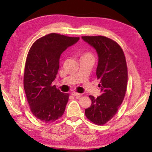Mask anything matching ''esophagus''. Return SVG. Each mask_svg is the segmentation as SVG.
I'll list each match as a JSON object with an SVG mask.
<instances>
[{
  "label": "esophagus",
  "mask_w": 152,
  "mask_h": 152,
  "mask_svg": "<svg viewBox=\"0 0 152 152\" xmlns=\"http://www.w3.org/2000/svg\"><path fill=\"white\" fill-rule=\"evenodd\" d=\"M71 95H72L74 96H76L77 98L80 97V96L82 95L81 93H76V92H72V93H71Z\"/></svg>",
  "instance_id": "34e87169"
}]
</instances>
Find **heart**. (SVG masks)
Wrapping results in <instances>:
<instances>
[{
  "instance_id": "1",
  "label": "heart",
  "mask_w": 152,
  "mask_h": 152,
  "mask_svg": "<svg viewBox=\"0 0 152 152\" xmlns=\"http://www.w3.org/2000/svg\"><path fill=\"white\" fill-rule=\"evenodd\" d=\"M92 57V58H93V56H92V55H91V53H85V54L83 55V56H82V57Z\"/></svg>"
}]
</instances>
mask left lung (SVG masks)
I'll use <instances>...</instances> for the list:
<instances>
[{"label": "left lung", "instance_id": "obj_1", "mask_svg": "<svg viewBox=\"0 0 152 152\" xmlns=\"http://www.w3.org/2000/svg\"><path fill=\"white\" fill-rule=\"evenodd\" d=\"M95 48L98 55L96 75L101 80V95H92L91 105L85 110L86 116L96 125H104L117 112L127 89V67L124 51L115 41L103 36L82 37Z\"/></svg>", "mask_w": 152, "mask_h": 152}]
</instances>
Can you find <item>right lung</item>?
Returning a JSON list of instances; mask_svg holds the SVG:
<instances>
[{
	"label": "right lung",
	"mask_w": 152,
	"mask_h": 152,
	"mask_svg": "<svg viewBox=\"0 0 152 152\" xmlns=\"http://www.w3.org/2000/svg\"><path fill=\"white\" fill-rule=\"evenodd\" d=\"M80 40L51 33L38 39L31 46L25 66L23 86L31 111L40 121L50 123L61 118L69 95L51 83L59 69L61 54Z\"/></svg>",
	"instance_id": "add662e5"
}]
</instances>
